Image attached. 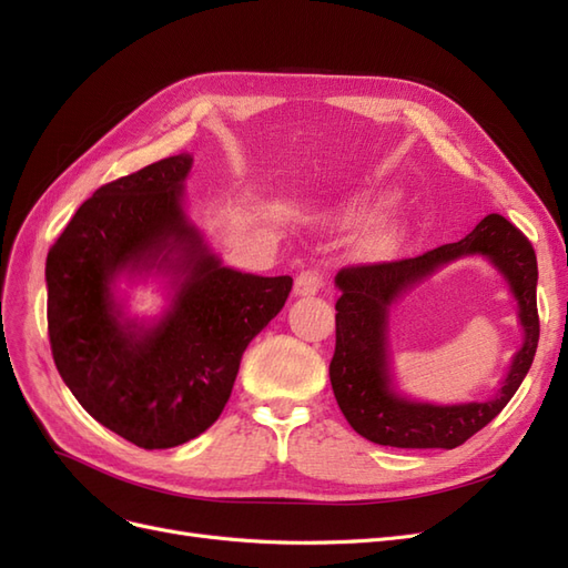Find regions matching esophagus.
<instances>
[{"instance_id": "34e87169", "label": "esophagus", "mask_w": 568, "mask_h": 568, "mask_svg": "<svg viewBox=\"0 0 568 568\" xmlns=\"http://www.w3.org/2000/svg\"><path fill=\"white\" fill-rule=\"evenodd\" d=\"M322 286H324V274H322V270L311 267V270H303V272L298 274V277H296L294 294H296V296H315Z\"/></svg>"}]
</instances>
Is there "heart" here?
<instances>
[{
    "label": "heart",
    "mask_w": 568,
    "mask_h": 568,
    "mask_svg": "<svg viewBox=\"0 0 568 568\" xmlns=\"http://www.w3.org/2000/svg\"><path fill=\"white\" fill-rule=\"evenodd\" d=\"M365 217H372V211H365ZM403 244V230L398 225H384L369 239V246L376 253H393Z\"/></svg>",
    "instance_id": "b5f03b06"
}]
</instances>
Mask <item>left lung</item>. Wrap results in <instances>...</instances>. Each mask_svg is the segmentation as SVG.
<instances>
[{
  "instance_id": "left-lung-1",
  "label": "left lung",
  "mask_w": 568,
  "mask_h": 568,
  "mask_svg": "<svg viewBox=\"0 0 568 568\" xmlns=\"http://www.w3.org/2000/svg\"><path fill=\"white\" fill-rule=\"evenodd\" d=\"M464 254H484L508 280L520 303L525 343L493 402L432 406L392 386L387 367V313L405 290ZM538 263L528 239L503 215H486L455 244L390 263L351 265L336 274V351L329 379L343 417L359 436L390 448H445L469 440L500 415L521 386L538 348Z\"/></svg>"
}]
</instances>
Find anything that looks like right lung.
Returning <instances> with one entry per match:
<instances>
[{
	"instance_id": "1",
	"label": "right lung",
	"mask_w": 568,
	"mask_h": 568,
	"mask_svg": "<svg viewBox=\"0 0 568 568\" xmlns=\"http://www.w3.org/2000/svg\"><path fill=\"white\" fill-rule=\"evenodd\" d=\"M180 153L99 186L47 255L57 369L90 415L144 450L175 448L225 409L248 343L284 307L291 277L220 263L182 209ZM159 268L174 303L153 325L122 317L112 282Z\"/></svg>"
}]
</instances>
